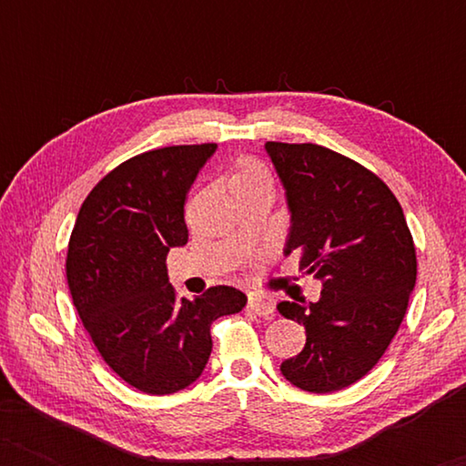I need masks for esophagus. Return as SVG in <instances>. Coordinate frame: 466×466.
<instances>
[{
    "mask_svg": "<svg viewBox=\"0 0 466 466\" xmlns=\"http://www.w3.org/2000/svg\"><path fill=\"white\" fill-rule=\"evenodd\" d=\"M248 309L252 311V314H257L260 318H273V305L271 301H265V299L260 297H250L248 299Z\"/></svg>",
    "mask_w": 466,
    "mask_h": 466,
    "instance_id": "obj_1",
    "label": "esophagus"
}]
</instances>
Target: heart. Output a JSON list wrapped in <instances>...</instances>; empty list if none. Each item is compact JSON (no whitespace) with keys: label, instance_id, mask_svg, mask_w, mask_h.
<instances>
[{"label":"heart","instance_id":"obj_1","mask_svg":"<svg viewBox=\"0 0 466 466\" xmlns=\"http://www.w3.org/2000/svg\"><path fill=\"white\" fill-rule=\"evenodd\" d=\"M246 184H271V174L257 158H241L231 176V188Z\"/></svg>","mask_w":466,"mask_h":466}]
</instances>
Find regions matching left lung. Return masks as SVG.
<instances>
[{"mask_svg": "<svg viewBox=\"0 0 466 466\" xmlns=\"http://www.w3.org/2000/svg\"><path fill=\"white\" fill-rule=\"evenodd\" d=\"M292 212L286 254L322 279L320 301L278 305L305 327L282 375L305 392H335L371 371L403 322L416 246L403 208L365 165L318 144L267 142Z\"/></svg>", "mask_w": 466, "mask_h": 466, "instance_id": "left-lung-1", "label": "left lung"}]
</instances>
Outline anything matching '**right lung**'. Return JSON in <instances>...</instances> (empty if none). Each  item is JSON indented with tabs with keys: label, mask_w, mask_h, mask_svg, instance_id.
Listing matches in <instances>:
<instances>
[{
	"label": "right lung",
	"mask_w": 466,
	"mask_h": 466,
	"mask_svg": "<svg viewBox=\"0 0 466 466\" xmlns=\"http://www.w3.org/2000/svg\"><path fill=\"white\" fill-rule=\"evenodd\" d=\"M216 144L136 155L95 184L69 235L74 305L106 365L131 388L171 394L193 384L212 352L209 327L246 295L212 286L190 301L167 278V252L188 241L184 203Z\"/></svg>",
	"instance_id": "add662e5"
}]
</instances>
